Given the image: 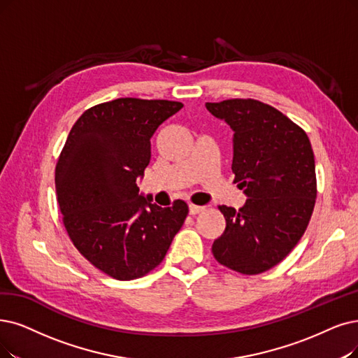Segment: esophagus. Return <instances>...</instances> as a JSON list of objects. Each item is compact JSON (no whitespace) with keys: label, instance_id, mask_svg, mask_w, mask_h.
Wrapping results in <instances>:
<instances>
[{"label":"esophagus","instance_id":"obj_1","mask_svg":"<svg viewBox=\"0 0 358 358\" xmlns=\"http://www.w3.org/2000/svg\"><path fill=\"white\" fill-rule=\"evenodd\" d=\"M204 210V207L201 206H195V204H189V214H192V216H195V214L201 213Z\"/></svg>","mask_w":358,"mask_h":358}]
</instances>
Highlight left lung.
Instances as JSON below:
<instances>
[{
    "mask_svg": "<svg viewBox=\"0 0 358 358\" xmlns=\"http://www.w3.org/2000/svg\"><path fill=\"white\" fill-rule=\"evenodd\" d=\"M234 129V182L248 199L238 211L219 206L224 232L213 242L222 266L242 275L275 267L304 235L317 196L310 139L283 113L252 98L206 103Z\"/></svg>",
    "mask_w": 358,
    "mask_h": 358,
    "instance_id": "1",
    "label": "left lung"
}]
</instances>
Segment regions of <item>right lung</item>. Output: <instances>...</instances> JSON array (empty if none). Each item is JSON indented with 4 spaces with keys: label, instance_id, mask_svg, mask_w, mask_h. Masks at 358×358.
<instances>
[{
    "label": "right lung",
    "instance_id": "1",
    "mask_svg": "<svg viewBox=\"0 0 358 358\" xmlns=\"http://www.w3.org/2000/svg\"><path fill=\"white\" fill-rule=\"evenodd\" d=\"M182 103L117 98L85 111L55 166V192L66 232L92 266L117 280L159 266L188 216L176 199L162 208L139 195L136 178L151 159V136Z\"/></svg>",
    "mask_w": 358,
    "mask_h": 358
}]
</instances>
